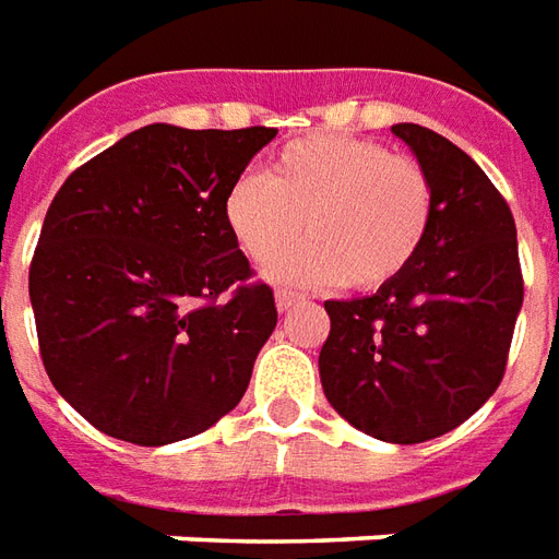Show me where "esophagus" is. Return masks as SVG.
I'll return each instance as SVG.
<instances>
[{"label": "esophagus", "mask_w": 559, "mask_h": 559, "mask_svg": "<svg viewBox=\"0 0 559 559\" xmlns=\"http://www.w3.org/2000/svg\"><path fill=\"white\" fill-rule=\"evenodd\" d=\"M300 295H295V292H286V288H283V292H276V310L280 312H288L292 310V307H295V304H300Z\"/></svg>", "instance_id": "1"}]
</instances>
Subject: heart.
<instances>
[{"label": "heart", "instance_id": "heart-1", "mask_svg": "<svg viewBox=\"0 0 559 559\" xmlns=\"http://www.w3.org/2000/svg\"><path fill=\"white\" fill-rule=\"evenodd\" d=\"M223 219L255 267L286 286L376 292L409 271L433 225V183L413 156L355 134L316 132L288 141L264 177L228 186Z\"/></svg>", "mask_w": 559, "mask_h": 559}]
</instances>
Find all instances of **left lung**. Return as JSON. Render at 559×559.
Segmentation results:
<instances>
[{"label": "left lung", "instance_id": "1", "mask_svg": "<svg viewBox=\"0 0 559 559\" xmlns=\"http://www.w3.org/2000/svg\"><path fill=\"white\" fill-rule=\"evenodd\" d=\"M433 183L418 259L370 298L324 300L319 352L328 403L352 427L415 445L463 425L497 391L524 304L512 210L449 138L391 126Z\"/></svg>", "mask_w": 559, "mask_h": 559}]
</instances>
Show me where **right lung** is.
I'll return each instance as SVG.
<instances>
[{
    "instance_id": "1",
    "label": "right lung",
    "mask_w": 559,
    "mask_h": 559,
    "mask_svg": "<svg viewBox=\"0 0 559 559\" xmlns=\"http://www.w3.org/2000/svg\"><path fill=\"white\" fill-rule=\"evenodd\" d=\"M276 129L153 122L69 174L29 264L50 382L90 425L168 445L231 413L276 328L223 219L228 186Z\"/></svg>"
}]
</instances>
